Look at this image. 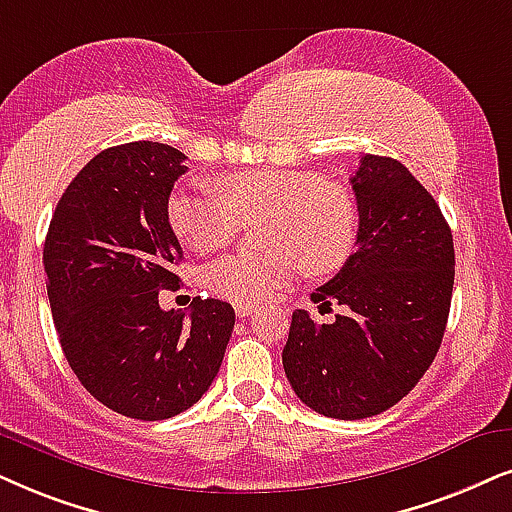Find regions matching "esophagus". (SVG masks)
Instances as JSON below:
<instances>
[{"instance_id":"esophagus-1","label":"esophagus","mask_w":512,"mask_h":512,"mask_svg":"<svg viewBox=\"0 0 512 512\" xmlns=\"http://www.w3.org/2000/svg\"><path fill=\"white\" fill-rule=\"evenodd\" d=\"M234 309H236V314L241 316V319H245V316H250L252 312H255V304H245V302H236L234 304Z\"/></svg>"}]
</instances>
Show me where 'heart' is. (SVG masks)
Returning <instances> with one entry per match:
<instances>
[{
	"label": "heart",
	"instance_id": "heart-1",
	"mask_svg": "<svg viewBox=\"0 0 512 512\" xmlns=\"http://www.w3.org/2000/svg\"><path fill=\"white\" fill-rule=\"evenodd\" d=\"M219 193L179 186L167 198V222L191 250H222L241 231L243 219L269 217L267 255H229L205 271L210 290L231 302L260 304L295 281L302 267L326 276L345 267L357 248V203L338 184L314 172L248 170L219 179Z\"/></svg>",
	"mask_w": 512,
	"mask_h": 512
}]
</instances>
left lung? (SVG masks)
Listing matches in <instances>:
<instances>
[{
  "mask_svg": "<svg viewBox=\"0 0 512 512\" xmlns=\"http://www.w3.org/2000/svg\"><path fill=\"white\" fill-rule=\"evenodd\" d=\"M359 210L357 250L312 293L342 304L333 323L295 309L283 368L309 409L328 418L378 416L409 394L442 345L454 290V238L399 160L361 155L349 179Z\"/></svg>",
  "mask_w": 512,
  "mask_h": 512,
  "instance_id": "obj_1",
  "label": "left lung"
}]
</instances>
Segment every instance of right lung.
Instances as JSON below:
<instances>
[{
  "label": "right lung",
  "mask_w": 512,
  "mask_h": 512,
  "mask_svg": "<svg viewBox=\"0 0 512 512\" xmlns=\"http://www.w3.org/2000/svg\"><path fill=\"white\" fill-rule=\"evenodd\" d=\"M186 155L158 141L101 151L58 200L44 274L58 340L84 390L137 420L191 409L222 366L236 314L193 297L191 312L160 309L177 290L181 245L167 198Z\"/></svg>",
  "instance_id": "right-lung-1"
}]
</instances>
